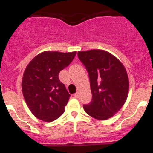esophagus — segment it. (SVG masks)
<instances>
[{
  "label": "esophagus",
  "mask_w": 153,
  "mask_h": 153,
  "mask_svg": "<svg viewBox=\"0 0 153 153\" xmlns=\"http://www.w3.org/2000/svg\"><path fill=\"white\" fill-rule=\"evenodd\" d=\"M74 97H75V98H78V97H79V93H78V92H76V93L74 94Z\"/></svg>",
  "instance_id": "34e87169"
}]
</instances>
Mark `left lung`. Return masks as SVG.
Listing matches in <instances>:
<instances>
[{"instance_id":"obj_1","label":"left lung","mask_w":153,"mask_h":153,"mask_svg":"<svg viewBox=\"0 0 153 153\" xmlns=\"http://www.w3.org/2000/svg\"><path fill=\"white\" fill-rule=\"evenodd\" d=\"M78 57L88 71L92 100L83 109L93 118L106 120L120 110L129 93L126 70L113 54L102 50L79 51Z\"/></svg>"}]
</instances>
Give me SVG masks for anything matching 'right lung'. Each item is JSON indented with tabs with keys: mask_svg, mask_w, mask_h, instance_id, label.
<instances>
[{
	"mask_svg": "<svg viewBox=\"0 0 153 153\" xmlns=\"http://www.w3.org/2000/svg\"><path fill=\"white\" fill-rule=\"evenodd\" d=\"M76 53L44 51L27 66L21 83L23 95L31 113L39 120L52 122L64 113L70 95L58 75Z\"/></svg>",
	"mask_w": 153,
	"mask_h": 153,
	"instance_id": "add662e5",
	"label": "right lung"
}]
</instances>
